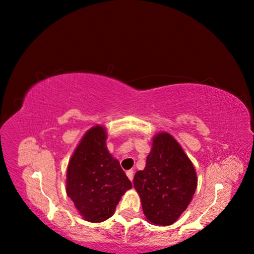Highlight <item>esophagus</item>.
Wrapping results in <instances>:
<instances>
[{
	"mask_svg": "<svg viewBox=\"0 0 254 254\" xmlns=\"http://www.w3.org/2000/svg\"><path fill=\"white\" fill-rule=\"evenodd\" d=\"M133 175H134V173H133V170H127V178L130 179L131 182L133 180Z\"/></svg>",
	"mask_w": 254,
	"mask_h": 254,
	"instance_id": "esophagus-1",
	"label": "esophagus"
}]
</instances>
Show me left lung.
Returning a JSON list of instances; mask_svg holds the SVG:
<instances>
[{"mask_svg":"<svg viewBox=\"0 0 254 254\" xmlns=\"http://www.w3.org/2000/svg\"><path fill=\"white\" fill-rule=\"evenodd\" d=\"M133 185L141 198L147 220L154 225H171L192 199L197 175L190 159L167 132L153 136L151 151L143 170Z\"/></svg>","mask_w":254,"mask_h":254,"instance_id":"obj_1","label":"left lung"}]
</instances>
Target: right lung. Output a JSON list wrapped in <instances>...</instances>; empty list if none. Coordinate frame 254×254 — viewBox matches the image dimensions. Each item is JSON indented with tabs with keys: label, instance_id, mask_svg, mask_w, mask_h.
<instances>
[{
	"label": "right lung",
	"instance_id": "obj_1",
	"mask_svg": "<svg viewBox=\"0 0 254 254\" xmlns=\"http://www.w3.org/2000/svg\"><path fill=\"white\" fill-rule=\"evenodd\" d=\"M106 130L93 127L85 133L67 167L66 191L85 221L101 223L114 214L132 184L106 148Z\"/></svg>",
	"mask_w": 254,
	"mask_h": 254
}]
</instances>
